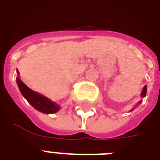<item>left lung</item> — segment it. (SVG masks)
Returning <instances> with one entry per match:
<instances>
[{
	"instance_id": "8db88e82",
	"label": "left lung",
	"mask_w": 160,
	"mask_h": 160,
	"mask_svg": "<svg viewBox=\"0 0 160 160\" xmlns=\"http://www.w3.org/2000/svg\"><path fill=\"white\" fill-rule=\"evenodd\" d=\"M146 92H147V86H146V85H145V86H144V89H143V90H142V92H141V96H142V97H144V96L146 95ZM141 102H142V101H139V104H140V103H141Z\"/></svg>"
}]
</instances>
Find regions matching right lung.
<instances>
[{
	"label": "right lung",
	"instance_id": "obj_1",
	"mask_svg": "<svg viewBox=\"0 0 160 160\" xmlns=\"http://www.w3.org/2000/svg\"><path fill=\"white\" fill-rule=\"evenodd\" d=\"M17 74L19 75L18 70ZM16 82L21 95H23L24 98H26V100L36 109L45 114H54L60 109V106L56 105L55 102L27 87L18 76L16 77Z\"/></svg>",
	"mask_w": 160,
	"mask_h": 160
}]
</instances>
